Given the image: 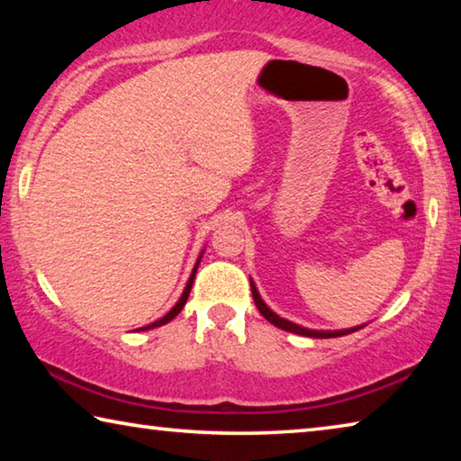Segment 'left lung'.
I'll list each match as a JSON object with an SVG mask.
<instances>
[{
  "instance_id": "1",
  "label": "left lung",
  "mask_w": 461,
  "mask_h": 461,
  "mask_svg": "<svg viewBox=\"0 0 461 461\" xmlns=\"http://www.w3.org/2000/svg\"><path fill=\"white\" fill-rule=\"evenodd\" d=\"M249 286H252V296H254L256 307H258V311L264 315V319H267V321H270L272 325L280 327V330H285V331L307 335V338H321V339L325 338L327 339V338H341V335H348V333L360 330V327H354V330H341V331H315V330H307V327H301V325H296V323H291V321H286V319L278 317L276 313H272V311L267 305H264V301L260 299L258 291H256L254 283H249Z\"/></svg>"
}]
</instances>
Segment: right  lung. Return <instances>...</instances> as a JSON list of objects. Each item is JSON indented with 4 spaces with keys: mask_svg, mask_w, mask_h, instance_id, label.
<instances>
[{
    "mask_svg": "<svg viewBox=\"0 0 461 461\" xmlns=\"http://www.w3.org/2000/svg\"><path fill=\"white\" fill-rule=\"evenodd\" d=\"M194 272H197V267L193 268V275H191V278H189V283H186L185 291H183L181 299H178L176 305H175L173 309H170L165 317L158 319V321H154V323H150V325H148V327H142V330H154V327H160V325H165V323H168V321H173V319H175L178 313H181V309L185 307L186 299H189V293H191V286H193V280H194Z\"/></svg>",
    "mask_w": 461,
    "mask_h": 461,
    "instance_id": "1",
    "label": "right lung"
}]
</instances>
